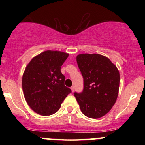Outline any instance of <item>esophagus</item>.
<instances>
[{"label": "esophagus", "instance_id": "34e87169", "mask_svg": "<svg viewBox=\"0 0 145 145\" xmlns=\"http://www.w3.org/2000/svg\"><path fill=\"white\" fill-rule=\"evenodd\" d=\"M71 91H72V92H74V91H75V88H74V86H72L71 87Z\"/></svg>", "mask_w": 145, "mask_h": 145}]
</instances>
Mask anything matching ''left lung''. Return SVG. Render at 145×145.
I'll return each mask as SVG.
<instances>
[{
  "mask_svg": "<svg viewBox=\"0 0 145 145\" xmlns=\"http://www.w3.org/2000/svg\"><path fill=\"white\" fill-rule=\"evenodd\" d=\"M76 61L83 77L84 88L75 92L84 115L98 119L110 110L119 93L120 75L110 60L98 54H81Z\"/></svg>",
  "mask_w": 145,
  "mask_h": 145,
  "instance_id": "8db88e82",
  "label": "left lung"
}]
</instances>
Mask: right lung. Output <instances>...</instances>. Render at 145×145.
<instances>
[{"label": "right lung", "instance_id": "add662e5", "mask_svg": "<svg viewBox=\"0 0 145 145\" xmlns=\"http://www.w3.org/2000/svg\"><path fill=\"white\" fill-rule=\"evenodd\" d=\"M67 53L47 50L31 60L23 74L22 90L26 102L34 112L43 116L54 114L71 93L65 86L61 66Z\"/></svg>", "mask_w": 145, "mask_h": 145}]
</instances>
